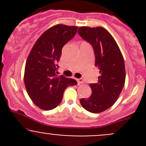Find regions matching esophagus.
I'll use <instances>...</instances> for the list:
<instances>
[{
    "label": "esophagus",
    "instance_id": "34e87169",
    "mask_svg": "<svg viewBox=\"0 0 146 146\" xmlns=\"http://www.w3.org/2000/svg\"><path fill=\"white\" fill-rule=\"evenodd\" d=\"M77 82H78V85L79 84H82V83H84V80L82 78H79V79H77Z\"/></svg>",
    "mask_w": 146,
    "mask_h": 146
}]
</instances>
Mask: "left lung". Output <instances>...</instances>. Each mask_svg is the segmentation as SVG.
<instances>
[{"label":"left lung","instance_id":"8db88e82","mask_svg":"<svg viewBox=\"0 0 146 146\" xmlns=\"http://www.w3.org/2000/svg\"><path fill=\"white\" fill-rule=\"evenodd\" d=\"M78 33L93 48L95 66L99 68L97 83H90L92 95L80 100L82 107L92 113L111 107L124 86L126 72L123 56L111 34L101 27H79Z\"/></svg>","mask_w":146,"mask_h":146}]
</instances>
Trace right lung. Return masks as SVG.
<instances>
[{
    "instance_id": "obj_1",
    "label": "right lung",
    "mask_w": 146,
    "mask_h": 146,
    "mask_svg": "<svg viewBox=\"0 0 146 146\" xmlns=\"http://www.w3.org/2000/svg\"><path fill=\"white\" fill-rule=\"evenodd\" d=\"M77 29V26H53L39 36L28 56L25 85L32 101L42 110L56 108L66 88L77 84L74 79L56 74L63 46L76 35Z\"/></svg>"
}]
</instances>
